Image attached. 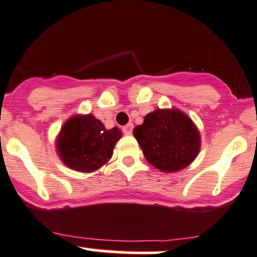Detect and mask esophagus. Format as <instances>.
Listing matches in <instances>:
<instances>
[{
  "mask_svg": "<svg viewBox=\"0 0 257 257\" xmlns=\"http://www.w3.org/2000/svg\"><path fill=\"white\" fill-rule=\"evenodd\" d=\"M123 132H124V134H126V136L132 134V132H133V124L129 123V124H126V125H124Z\"/></svg>",
  "mask_w": 257,
  "mask_h": 257,
  "instance_id": "esophagus-1",
  "label": "esophagus"
}]
</instances>
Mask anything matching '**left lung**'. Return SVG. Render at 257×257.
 <instances>
[{"mask_svg": "<svg viewBox=\"0 0 257 257\" xmlns=\"http://www.w3.org/2000/svg\"><path fill=\"white\" fill-rule=\"evenodd\" d=\"M146 160L162 172L188 167L199 155L200 133L190 117L176 107L156 109L133 131Z\"/></svg>", "mask_w": 257, "mask_h": 257, "instance_id": "1", "label": "left lung"}]
</instances>
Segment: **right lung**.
<instances>
[{
	"label": "right lung",
	"mask_w": 257,
	"mask_h": 257,
	"mask_svg": "<svg viewBox=\"0 0 257 257\" xmlns=\"http://www.w3.org/2000/svg\"><path fill=\"white\" fill-rule=\"evenodd\" d=\"M121 136L120 129H106L92 114H74L62 125L56 151L71 170L93 172L109 162Z\"/></svg>",
	"instance_id": "right-lung-1"
}]
</instances>
